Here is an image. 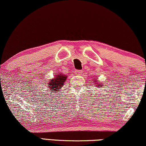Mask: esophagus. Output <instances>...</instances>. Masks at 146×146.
<instances>
[{
	"label": "esophagus",
	"instance_id": "34e87169",
	"mask_svg": "<svg viewBox=\"0 0 146 146\" xmlns=\"http://www.w3.org/2000/svg\"><path fill=\"white\" fill-rule=\"evenodd\" d=\"M76 75H81V74L83 73V71L82 70H76L75 71Z\"/></svg>",
	"mask_w": 146,
	"mask_h": 146
}]
</instances>
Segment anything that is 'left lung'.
I'll use <instances>...</instances> for the list:
<instances>
[{"label": "left lung", "mask_w": 146, "mask_h": 146, "mask_svg": "<svg viewBox=\"0 0 146 146\" xmlns=\"http://www.w3.org/2000/svg\"><path fill=\"white\" fill-rule=\"evenodd\" d=\"M95 82H96V81H95ZM95 82H94V83H95ZM97 85V87H101L102 84L100 83V84H98V85Z\"/></svg>", "instance_id": "1"}]
</instances>
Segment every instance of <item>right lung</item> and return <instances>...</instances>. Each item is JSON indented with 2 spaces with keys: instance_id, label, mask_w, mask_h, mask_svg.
<instances>
[{
  "instance_id": "add662e5",
  "label": "right lung",
  "mask_w": 146,
  "mask_h": 146,
  "mask_svg": "<svg viewBox=\"0 0 146 146\" xmlns=\"http://www.w3.org/2000/svg\"><path fill=\"white\" fill-rule=\"evenodd\" d=\"M67 76L62 75V74L60 75H57V77L55 78V79H52L48 83V86L47 87H50V91H58L59 89H61L64 85L65 79H67Z\"/></svg>"
}]
</instances>
